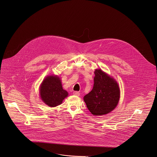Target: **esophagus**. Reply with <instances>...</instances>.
Returning a JSON list of instances; mask_svg holds the SVG:
<instances>
[{
    "instance_id": "1",
    "label": "esophagus",
    "mask_w": 157,
    "mask_h": 157,
    "mask_svg": "<svg viewBox=\"0 0 157 157\" xmlns=\"http://www.w3.org/2000/svg\"><path fill=\"white\" fill-rule=\"evenodd\" d=\"M73 94H75V95H76V96H79L80 95V94H79V92H73Z\"/></svg>"
}]
</instances>
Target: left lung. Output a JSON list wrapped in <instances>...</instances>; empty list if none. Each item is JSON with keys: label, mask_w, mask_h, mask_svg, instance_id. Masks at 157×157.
<instances>
[{"label": "left lung", "mask_w": 157, "mask_h": 157, "mask_svg": "<svg viewBox=\"0 0 157 157\" xmlns=\"http://www.w3.org/2000/svg\"><path fill=\"white\" fill-rule=\"evenodd\" d=\"M94 73L93 89L84 96V101L92 114L101 116L115 109L120 100V90L115 79L101 69L95 70Z\"/></svg>", "instance_id": "obj_1"}]
</instances>
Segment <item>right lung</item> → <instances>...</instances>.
<instances>
[{
    "label": "right lung",
    "instance_id": "1",
    "mask_svg": "<svg viewBox=\"0 0 157 157\" xmlns=\"http://www.w3.org/2000/svg\"><path fill=\"white\" fill-rule=\"evenodd\" d=\"M39 94L42 101L52 107L62 104L68 94L63 89L60 78L55 75L48 76L44 79L40 86Z\"/></svg>",
    "mask_w": 157,
    "mask_h": 157
}]
</instances>
